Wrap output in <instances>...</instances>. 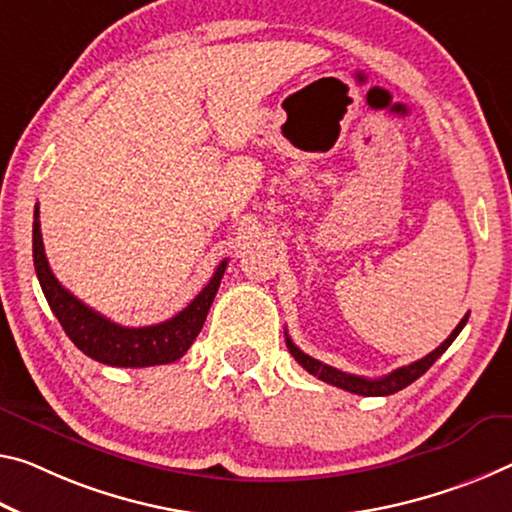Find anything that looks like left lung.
<instances>
[{
    "instance_id": "obj_1",
    "label": "left lung",
    "mask_w": 512,
    "mask_h": 512,
    "mask_svg": "<svg viewBox=\"0 0 512 512\" xmlns=\"http://www.w3.org/2000/svg\"><path fill=\"white\" fill-rule=\"evenodd\" d=\"M467 319H469V312H467L465 316H462V321L458 323L456 330H453L451 335L446 337L444 342H442L440 346H437L433 353H428L426 358H421V360L412 362V364H405V367L396 369V371H392V373H387V376H383V378H373V380H371V378L353 376V373L339 371V369H335V367H328V364H323V362H319V360L310 358V355L300 351V348H298L294 342H291L289 335H287V348H289V353L294 355L300 367H303L305 371H310L312 376H316L319 380H323V383H330V385H335V387H339V389H346V392H351V394H362V396H387V394L399 392V389H403V387H408L410 383H415V380H417L419 376H424V373L433 367V362H435L437 358H440V355L446 351V348H449V346L453 344V339H456V337L460 335V330L465 328Z\"/></svg>"
}]
</instances>
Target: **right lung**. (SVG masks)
I'll use <instances>...</instances> for the list:
<instances>
[{
	"label": "right lung",
	"instance_id": "right-lung-1",
	"mask_svg": "<svg viewBox=\"0 0 512 512\" xmlns=\"http://www.w3.org/2000/svg\"><path fill=\"white\" fill-rule=\"evenodd\" d=\"M38 205L34 212V266L40 282V289L50 303V310L66 330L81 353L88 355L102 364L111 367H154V364H170L180 360L189 351L193 339L202 330V323L207 319L209 307L214 303V296L221 285L227 259L218 264L212 280L205 289L184 307L173 319L161 321L157 326L143 328H125L113 323L107 316L95 312L93 307L70 294V291L54 278V273L47 264L43 234H40Z\"/></svg>",
	"mask_w": 512,
	"mask_h": 512
}]
</instances>
